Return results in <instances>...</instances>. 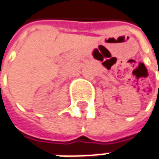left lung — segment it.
<instances>
[{"label":"left lung","instance_id":"left-lung-1","mask_svg":"<svg viewBox=\"0 0 159 159\" xmlns=\"http://www.w3.org/2000/svg\"><path fill=\"white\" fill-rule=\"evenodd\" d=\"M158 74H159V70H158Z\"/></svg>","mask_w":159,"mask_h":159}]
</instances>
